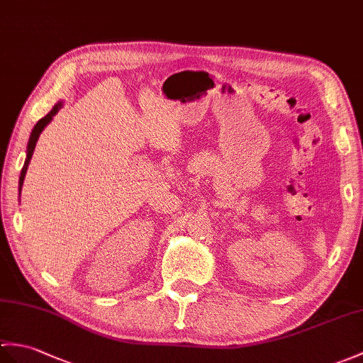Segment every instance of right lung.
Instances as JSON below:
<instances>
[{"mask_svg":"<svg viewBox=\"0 0 363 363\" xmlns=\"http://www.w3.org/2000/svg\"><path fill=\"white\" fill-rule=\"evenodd\" d=\"M63 106V104L62 102H58L52 109H50V111L43 117V119H40L38 122H37V125L33 126V130H32V133H30V138H29V142H28V150H26V161H24V165H23V170H21V174H20V185H18V189H20V191H21V187H23V181H24V176H26V172H28V167H29V162H30V159H32V155H33V150H35V143H37V140H38V138H40V134H41V131L45 130V126L52 121V117L58 113V109H60Z\"/></svg>","mask_w":363,"mask_h":363,"instance_id":"1","label":"right lung"}]
</instances>
